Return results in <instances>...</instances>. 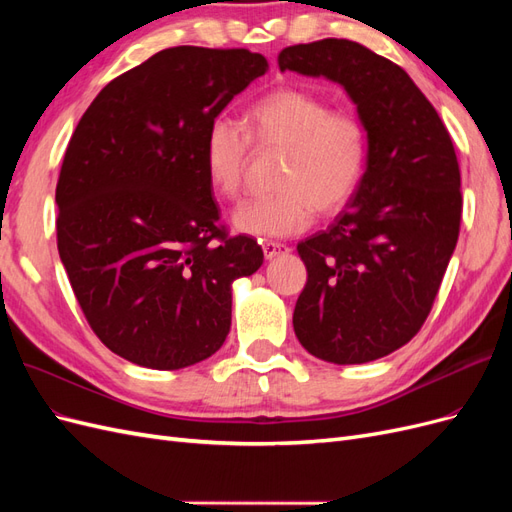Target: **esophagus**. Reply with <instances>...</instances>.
Masks as SVG:
<instances>
[{
  "instance_id": "obj_1",
  "label": "esophagus",
  "mask_w": 512,
  "mask_h": 512,
  "mask_svg": "<svg viewBox=\"0 0 512 512\" xmlns=\"http://www.w3.org/2000/svg\"><path fill=\"white\" fill-rule=\"evenodd\" d=\"M262 252H265V258H277L280 254L288 252V245L280 243V241H262Z\"/></svg>"
}]
</instances>
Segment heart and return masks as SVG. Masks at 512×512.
Listing matches in <instances>:
<instances>
[{"label":"heart","mask_w":512,"mask_h":512,"mask_svg":"<svg viewBox=\"0 0 512 512\" xmlns=\"http://www.w3.org/2000/svg\"><path fill=\"white\" fill-rule=\"evenodd\" d=\"M245 126L230 117L211 119L203 160L209 183L224 198H237L252 156L260 149L284 151L275 185L280 190L245 200L232 224L247 235L288 237L322 215L342 211L363 181L369 138L350 111L331 108L303 89H275L245 113Z\"/></svg>","instance_id":"obj_1"}]
</instances>
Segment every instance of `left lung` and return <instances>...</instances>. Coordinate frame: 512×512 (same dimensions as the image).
<instances>
[{"label": "left lung", "mask_w": 512, "mask_h": 512, "mask_svg": "<svg viewBox=\"0 0 512 512\" xmlns=\"http://www.w3.org/2000/svg\"><path fill=\"white\" fill-rule=\"evenodd\" d=\"M277 64L344 85L369 138L359 190L297 245L307 284L294 333L322 361H376L421 331L455 252L463 198L451 134L406 70L359 42L294 44Z\"/></svg>", "instance_id": "obj_1"}]
</instances>
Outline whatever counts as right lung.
I'll list each match as a JSON object with an SVG mask.
<instances>
[{
	"label": "right lung",
	"instance_id": "add662e5",
	"mask_svg": "<svg viewBox=\"0 0 512 512\" xmlns=\"http://www.w3.org/2000/svg\"><path fill=\"white\" fill-rule=\"evenodd\" d=\"M267 70L247 49H164L108 83L70 138L59 258L91 331L130 363L181 369L218 352L230 284L262 265L256 239L220 222L203 143Z\"/></svg>",
	"mask_w": 512,
	"mask_h": 512
}]
</instances>
